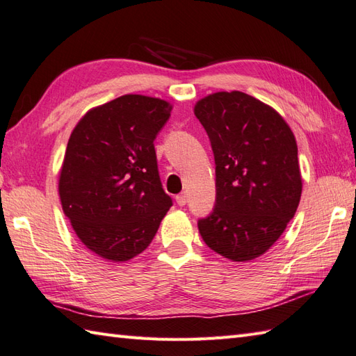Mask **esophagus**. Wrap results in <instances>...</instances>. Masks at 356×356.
<instances>
[{"label":"esophagus","mask_w":356,"mask_h":356,"mask_svg":"<svg viewBox=\"0 0 356 356\" xmlns=\"http://www.w3.org/2000/svg\"><path fill=\"white\" fill-rule=\"evenodd\" d=\"M175 199H177V204L179 207H184L187 204V201H188V196H187V193H179Z\"/></svg>","instance_id":"obj_1"}]
</instances>
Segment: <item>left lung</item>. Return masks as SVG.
<instances>
[{"label": "left lung", "mask_w": 356, "mask_h": 356, "mask_svg": "<svg viewBox=\"0 0 356 356\" xmlns=\"http://www.w3.org/2000/svg\"><path fill=\"white\" fill-rule=\"evenodd\" d=\"M216 161V205L197 222L205 245L231 261L266 254L302 195L296 138L284 118L248 93L216 92L195 104Z\"/></svg>", "instance_id": "1"}]
</instances>
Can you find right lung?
Returning <instances> with one entry per match:
<instances>
[{"mask_svg":"<svg viewBox=\"0 0 356 356\" xmlns=\"http://www.w3.org/2000/svg\"><path fill=\"white\" fill-rule=\"evenodd\" d=\"M172 107L128 93L90 108L72 129L60 202L76 237L102 259L124 263L142 254L172 207L154 149Z\"/></svg>","mask_w":356,"mask_h":356,"instance_id":"right-lung-1","label":"right lung"}]
</instances>
